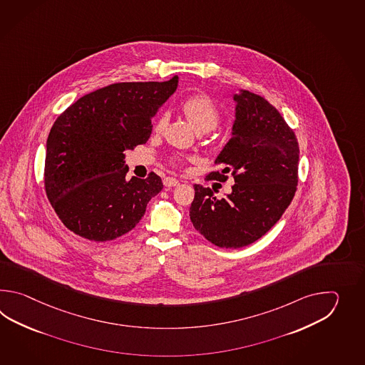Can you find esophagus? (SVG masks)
Segmentation results:
<instances>
[{
	"instance_id": "1",
	"label": "esophagus",
	"mask_w": 365,
	"mask_h": 365,
	"mask_svg": "<svg viewBox=\"0 0 365 365\" xmlns=\"http://www.w3.org/2000/svg\"><path fill=\"white\" fill-rule=\"evenodd\" d=\"M164 186H167V187H172V186H178L180 184V181L178 179H175V178H165L163 180Z\"/></svg>"
}]
</instances>
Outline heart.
I'll use <instances>...</instances> for the list:
<instances>
[{"label":"heart","instance_id":"heart-1","mask_svg":"<svg viewBox=\"0 0 365 365\" xmlns=\"http://www.w3.org/2000/svg\"><path fill=\"white\" fill-rule=\"evenodd\" d=\"M181 110L187 121L193 125L194 129L198 133H207L217 128L220 120V110L217 108V104L210 98L209 95L205 93H197L186 98L185 101L181 103ZM168 123V115L162 113L156 120L154 125V130L160 133L165 128ZM172 162L175 163H182V156H173Z\"/></svg>","mask_w":365,"mask_h":365}]
</instances>
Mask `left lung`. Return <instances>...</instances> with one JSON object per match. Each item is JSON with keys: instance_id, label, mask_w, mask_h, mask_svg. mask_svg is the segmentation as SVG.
Listing matches in <instances>:
<instances>
[{"instance_id": "left-lung-1", "label": "left lung", "mask_w": 365, "mask_h": 365, "mask_svg": "<svg viewBox=\"0 0 365 365\" xmlns=\"http://www.w3.org/2000/svg\"><path fill=\"white\" fill-rule=\"evenodd\" d=\"M233 101L232 137L215 159L223 170L209 175L225 181V173H231L232 192L217 198L210 187L195 184L190 206L194 228L225 249L242 248L262 237L294 200L299 181V143L277 108L245 90Z\"/></svg>"}]
</instances>
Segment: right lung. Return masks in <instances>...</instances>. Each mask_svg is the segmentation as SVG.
Listing matches in <instances>:
<instances>
[{"instance_id":"obj_1","label":"right lung","mask_w":365,"mask_h":365,"mask_svg":"<svg viewBox=\"0 0 365 365\" xmlns=\"http://www.w3.org/2000/svg\"><path fill=\"white\" fill-rule=\"evenodd\" d=\"M165 82H121L87 93L57 117L47 140L44 186L63 225L87 240H115L132 231L162 179L126 180V150L148 142L151 118L176 91Z\"/></svg>"}]
</instances>
